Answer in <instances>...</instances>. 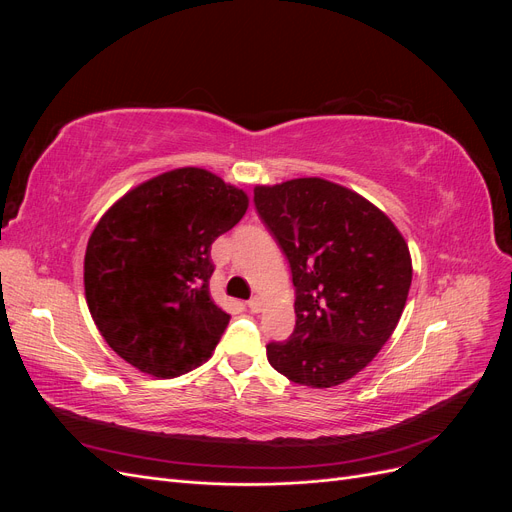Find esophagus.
Returning <instances> with one entry per match:
<instances>
[{
    "label": "esophagus",
    "mask_w": 512,
    "mask_h": 512,
    "mask_svg": "<svg viewBox=\"0 0 512 512\" xmlns=\"http://www.w3.org/2000/svg\"><path fill=\"white\" fill-rule=\"evenodd\" d=\"M247 307H250V312H252V314H260V309H262V299H260V297L250 299V301H247Z\"/></svg>",
    "instance_id": "obj_1"
}]
</instances>
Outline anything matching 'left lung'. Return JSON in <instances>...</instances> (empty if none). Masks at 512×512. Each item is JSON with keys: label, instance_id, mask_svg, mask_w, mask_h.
<instances>
[{"label": "left lung", "instance_id": "obj_1", "mask_svg": "<svg viewBox=\"0 0 512 512\" xmlns=\"http://www.w3.org/2000/svg\"><path fill=\"white\" fill-rule=\"evenodd\" d=\"M254 203L297 288V324L286 342L267 346L269 363L312 389L350 380L389 342L406 307L404 235L367 198L320 177L256 185Z\"/></svg>", "mask_w": 512, "mask_h": 512}]
</instances>
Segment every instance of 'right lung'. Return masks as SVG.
<instances>
[{"label": "right lung", "mask_w": 512, "mask_h": 512, "mask_svg": "<svg viewBox=\"0 0 512 512\" xmlns=\"http://www.w3.org/2000/svg\"><path fill=\"white\" fill-rule=\"evenodd\" d=\"M250 198L205 168L136 185L108 209L85 252V299L104 342L153 378L203 365L230 316L209 292L211 243Z\"/></svg>", "instance_id": "1"}]
</instances>
